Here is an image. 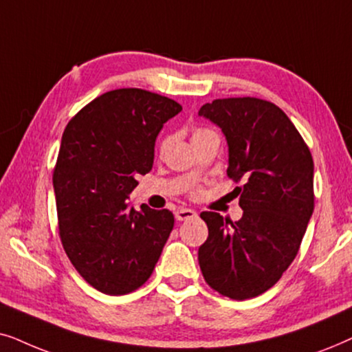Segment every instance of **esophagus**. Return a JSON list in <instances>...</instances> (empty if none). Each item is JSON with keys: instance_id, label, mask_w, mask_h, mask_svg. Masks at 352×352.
I'll return each mask as SVG.
<instances>
[{"instance_id": "1", "label": "esophagus", "mask_w": 352, "mask_h": 352, "mask_svg": "<svg viewBox=\"0 0 352 352\" xmlns=\"http://www.w3.org/2000/svg\"><path fill=\"white\" fill-rule=\"evenodd\" d=\"M196 214L193 209H186V208H180V209H177V212H175V219L177 220H191V219H195L196 217Z\"/></svg>"}]
</instances>
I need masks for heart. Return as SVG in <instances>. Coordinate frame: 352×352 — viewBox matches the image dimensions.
Listing matches in <instances>:
<instances>
[{
	"label": "heart",
	"mask_w": 352,
	"mask_h": 352,
	"mask_svg": "<svg viewBox=\"0 0 352 352\" xmlns=\"http://www.w3.org/2000/svg\"><path fill=\"white\" fill-rule=\"evenodd\" d=\"M208 132H210V130H208V129H196L195 132H193V138H198V137H201V135H204V133H208ZM164 144H166V140H164V142L161 143V146H164Z\"/></svg>",
	"instance_id": "obj_1"
}]
</instances>
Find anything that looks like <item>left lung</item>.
Masks as SVG:
<instances>
[{"label":"left lung","mask_w":352,"mask_h":352,"mask_svg":"<svg viewBox=\"0 0 352 352\" xmlns=\"http://www.w3.org/2000/svg\"><path fill=\"white\" fill-rule=\"evenodd\" d=\"M198 114L222 129L227 175L238 186L243 217L201 212L209 236L199 246L203 277L232 299L259 296L296 257L314 212V161L288 116L259 98L206 102Z\"/></svg>","instance_id":"obj_1"}]
</instances>
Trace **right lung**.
<instances>
[{"label":"right lung","instance_id":"obj_1","mask_svg":"<svg viewBox=\"0 0 352 352\" xmlns=\"http://www.w3.org/2000/svg\"><path fill=\"white\" fill-rule=\"evenodd\" d=\"M180 111L170 98L120 88L93 100L64 130L53 173L59 236L98 292L117 296L142 287L170 235V210H135L127 199L138 173L151 170L164 124Z\"/></svg>","mask_w":352,"mask_h":352}]
</instances>
